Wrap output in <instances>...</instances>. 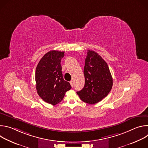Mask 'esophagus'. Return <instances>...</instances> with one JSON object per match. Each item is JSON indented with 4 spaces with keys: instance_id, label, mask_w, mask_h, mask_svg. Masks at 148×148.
Masks as SVG:
<instances>
[{
    "instance_id": "34e87169",
    "label": "esophagus",
    "mask_w": 148,
    "mask_h": 148,
    "mask_svg": "<svg viewBox=\"0 0 148 148\" xmlns=\"http://www.w3.org/2000/svg\"><path fill=\"white\" fill-rule=\"evenodd\" d=\"M70 84H71V87H73V86H74V83H73V81H71L70 82Z\"/></svg>"
}]
</instances>
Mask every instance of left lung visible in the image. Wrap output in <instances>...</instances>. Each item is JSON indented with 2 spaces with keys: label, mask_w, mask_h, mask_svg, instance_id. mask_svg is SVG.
<instances>
[{
  "label": "left lung",
  "mask_w": 148,
  "mask_h": 148,
  "mask_svg": "<svg viewBox=\"0 0 148 148\" xmlns=\"http://www.w3.org/2000/svg\"><path fill=\"white\" fill-rule=\"evenodd\" d=\"M84 74L85 85L77 92L82 101L95 104L107 96L112 87V77L107 63L95 51L88 50Z\"/></svg>",
  "instance_id": "left-lung-1"
}]
</instances>
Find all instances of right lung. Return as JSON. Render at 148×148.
Segmentation results:
<instances>
[{
  "mask_svg": "<svg viewBox=\"0 0 148 148\" xmlns=\"http://www.w3.org/2000/svg\"><path fill=\"white\" fill-rule=\"evenodd\" d=\"M64 56V51H49L41 58L36 70L37 94L44 101L53 105L60 102L71 88L70 84L62 77L60 62Z\"/></svg>",
  "mask_w": 148,
  "mask_h": 148,
  "instance_id": "obj_1",
  "label": "right lung"
}]
</instances>
